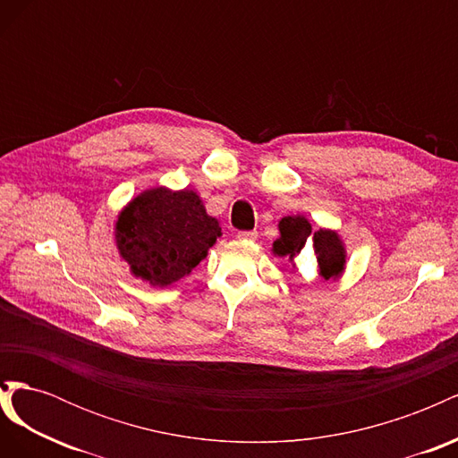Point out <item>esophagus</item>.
<instances>
[{
  "label": "esophagus",
  "instance_id": "obj_1",
  "mask_svg": "<svg viewBox=\"0 0 458 458\" xmlns=\"http://www.w3.org/2000/svg\"><path fill=\"white\" fill-rule=\"evenodd\" d=\"M237 237L241 241H256L258 239V231H239Z\"/></svg>",
  "mask_w": 458,
  "mask_h": 458
}]
</instances>
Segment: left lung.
<instances>
[{
    "mask_svg": "<svg viewBox=\"0 0 458 458\" xmlns=\"http://www.w3.org/2000/svg\"><path fill=\"white\" fill-rule=\"evenodd\" d=\"M281 237L273 242V254L286 258L296 267V256L301 250L313 248L318 275L325 281L338 279L345 269V246L340 234L332 229H318L311 233V224L303 216H284L279 221Z\"/></svg>",
    "mask_w": 458,
    "mask_h": 458,
    "instance_id": "left-lung-1",
    "label": "left lung"
}]
</instances>
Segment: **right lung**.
Segmentation results:
<instances>
[{
	"mask_svg": "<svg viewBox=\"0 0 458 458\" xmlns=\"http://www.w3.org/2000/svg\"><path fill=\"white\" fill-rule=\"evenodd\" d=\"M219 237V221L191 189H147L122 208L114 224L120 258L155 288L191 275Z\"/></svg>",
	"mask_w": 458,
	"mask_h": 458,
	"instance_id": "1",
	"label": "right lung"
}]
</instances>
